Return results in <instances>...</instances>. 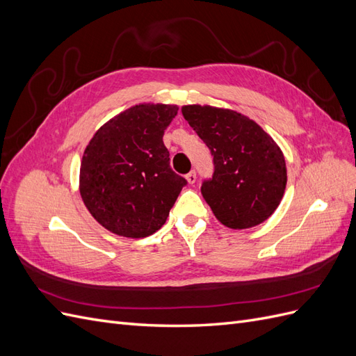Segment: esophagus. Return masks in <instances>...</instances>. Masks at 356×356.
Returning a JSON list of instances; mask_svg holds the SVG:
<instances>
[{"instance_id":"esophagus-1","label":"esophagus","mask_w":356,"mask_h":356,"mask_svg":"<svg viewBox=\"0 0 356 356\" xmlns=\"http://www.w3.org/2000/svg\"><path fill=\"white\" fill-rule=\"evenodd\" d=\"M186 179L188 181V184H195V182H196V172L195 170L188 172V174L186 175Z\"/></svg>"}]
</instances>
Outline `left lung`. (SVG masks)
Here are the masks:
<instances>
[{
	"mask_svg": "<svg viewBox=\"0 0 356 356\" xmlns=\"http://www.w3.org/2000/svg\"><path fill=\"white\" fill-rule=\"evenodd\" d=\"M188 124L213 156L202 196L225 227H255L276 211L286 186L281 148L250 117L209 105H184Z\"/></svg>",
	"mask_w": 356,
	"mask_h": 356,
	"instance_id": "obj_1",
	"label": "left lung"
}]
</instances>
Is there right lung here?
I'll list each match as a JSON object with an SVG mask.
<instances>
[{"instance_id":"obj_1","label":"right lung","mask_w":356,"mask_h":356,"mask_svg":"<svg viewBox=\"0 0 356 356\" xmlns=\"http://www.w3.org/2000/svg\"><path fill=\"white\" fill-rule=\"evenodd\" d=\"M177 105L139 104L101 126L84 149L80 195L102 227L124 238L156 233L187 181L169 166L163 134Z\"/></svg>"}]
</instances>
